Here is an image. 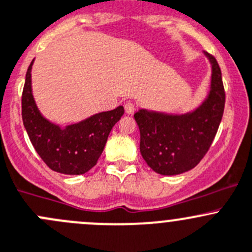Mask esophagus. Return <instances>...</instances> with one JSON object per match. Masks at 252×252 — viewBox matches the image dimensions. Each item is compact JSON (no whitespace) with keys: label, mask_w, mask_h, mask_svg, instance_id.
<instances>
[{"label":"esophagus","mask_w":252,"mask_h":252,"mask_svg":"<svg viewBox=\"0 0 252 252\" xmlns=\"http://www.w3.org/2000/svg\"><path fill=\"white\" fill-rule=\"evenodd\" d=\"M134 110H136V106H134L133 103H131V101H127L125 104V111L126 114H133Z\"/></svg>","instance_id":"1"}]
</instances>
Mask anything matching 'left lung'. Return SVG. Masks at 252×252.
I'll return each instance as SVG.
<instances>
[{"label":"left lung","instance_id":"8db88e82","mask_svg":"<svg viewBox=\"0 0 252 252\" xmlns=\"http://www.w3.org/2000/svg\"><path fill=\"white\" fill-rule=\"evenodd\" d=\"M203 55L211 63L210 91L193 110L171 114L139 109L134 114L142 157L160 175H179L195 168L218 131L225 104L221 72L212 55Z\"/></svg>","mask_w":252,"mask_h":252}]
</instances>
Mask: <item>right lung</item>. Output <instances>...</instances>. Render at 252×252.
<instances>
[{
	"label": "right lung",
	"mask_w": 252,
	"mask_h": 252,
	"mask_svg": "<svg viewBox=\"0 0 252 252\" xmlns=\"http://www.w3.org/2000/svg\"><path fill=\"white\" fill-rule=\"evenodd\" d=\"M26 74L22 95V118L36 153L51 170L66 175H81L91 170L101 156L114 125L124 115L120 105L96 113L78 123L61 126L45 118L33 95L32 67Z\"/></svg>",
	"instance_id": "add662e5"
}]
</instances>
